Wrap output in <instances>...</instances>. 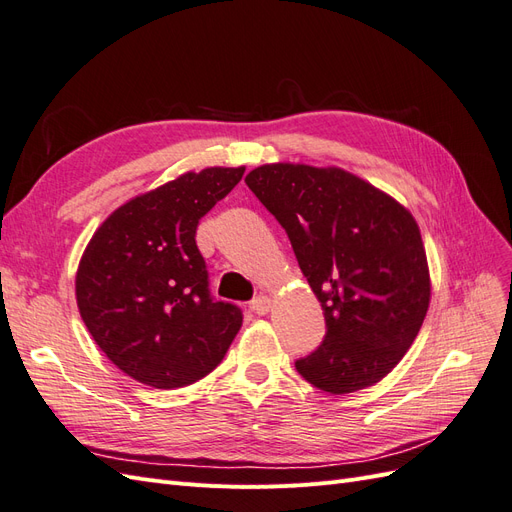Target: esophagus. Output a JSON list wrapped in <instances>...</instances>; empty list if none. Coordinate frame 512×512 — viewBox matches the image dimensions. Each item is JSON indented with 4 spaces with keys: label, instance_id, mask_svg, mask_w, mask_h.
<instances>
[{
    "label": "esophagus",
    "instance_id": "34e87169",
    "mask_svg": "<svg viewBox=\"0 0 512 512\" xmlns=\"http://www.w3.org/2000/svg\"><path fill=\"white\" fill-rule=\"evenodd\" d=\"M250 307H252L254 314L265 316V314H269V309H271V299L269 297H256Z\"/></svg>",
    "mask_w": 512,
    "mask_h": 512
}]
</instances>
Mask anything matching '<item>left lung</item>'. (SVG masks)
Here are the masks:
<instances>
[{
	"label": "left lung",
	"instance_id": "8db88e82",
	"mask_svg": "<svg viewBox=\"0 0 512 512\" xmlns=\"http://www.w3.org/2000/svg\"><path fill=\"white\" fill-rule=\"evenodd\" d=\"M245 183L286 230L327 322L318 350L294 367L331 395L380 382L421 331L431 297L412 213L337 166L265 164Z\"/></svg>",
	"mask_w": 512,
	"mask_h": 512
}]
</instances>
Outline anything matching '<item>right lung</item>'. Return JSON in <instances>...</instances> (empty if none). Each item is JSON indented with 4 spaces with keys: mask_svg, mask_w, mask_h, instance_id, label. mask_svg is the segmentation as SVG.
<instances>
[{
    "mask_svg": "<svg viewBox=\"0 0 512 512\" xmlns=\"http://www.w3.org/2000/svg\"><path fill=\"white\" fill-rule=\"evenodd\" d=\"M243 173L245 166L183 173L115 209L87 243L76 305L123 374L153 389H179L224 359L243 314L213 301L196 228Z\"/></svg>",
    "mask_w": 512,
    "mask_h": 512,
    "instance_id": "obj_1",
    "label": "right lung"
}]
</instances>
